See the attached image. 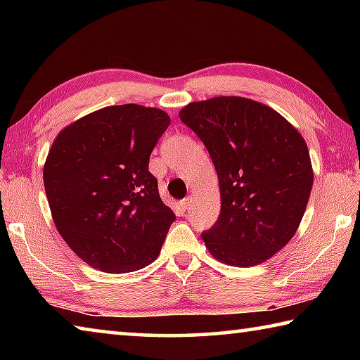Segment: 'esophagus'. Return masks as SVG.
<instances>
[{
    "instance_id": "1",
    "label": "esophagus",
    "mask_w": 360,
    "mask_h": 360,
    "mask_svg": "<svg viewBox=\"0 0 360 360\" xmlns=\"http://www.w3.org/2000/svg\"><path fill=\"white\" fill-rule=\"evenodd\" d=\"M191 203H192V197H186L184 200H181V206L184 210H188V206H191Z\"/></svg>"
}]
</instances>
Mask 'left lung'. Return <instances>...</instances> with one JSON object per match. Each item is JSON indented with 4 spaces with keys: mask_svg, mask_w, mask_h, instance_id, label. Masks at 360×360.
Segmentation results:
<instances>
[{
    "mask_svg": "<svg viewBox=\"0 0 360 360\" xmlns=\"http://www.w3.org/2000/svg\"><path fill=\"white\" fill-rule=\"evenodd\" d=\"M179 119L214 163L221 214L202 238L212 257L252 266L275 255L300 225L313 187L307 143L281 114L243 96L188 103Z\"/></svg>",
    "mask_w": 360,
    "mask_h": 360,
    "instance_id": "left-lung-1",
    "label": "left lung"
}]
</instances>
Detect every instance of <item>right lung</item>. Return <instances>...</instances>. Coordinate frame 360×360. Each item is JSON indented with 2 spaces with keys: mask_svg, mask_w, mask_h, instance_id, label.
Here are the masks:
<instances>
[{
  "mask_svg": "<svg viewBox=\"0 0 360 360\" xmlns=\"http://www.w3.org/2000/svg\"><path fill=\"white\" fill-rule=\"evenodd\" d=\"M169 125L157 108L98 109L58 133L44 165L47 202L62 238L85 264L129 273L152 264L174 212L149 157Z\"/></svg>",
  "mask_w": 360,
  "mask_h": 360,
  "instance_id": "add662e5",
  "label": "right lung"
}]
</instances>
